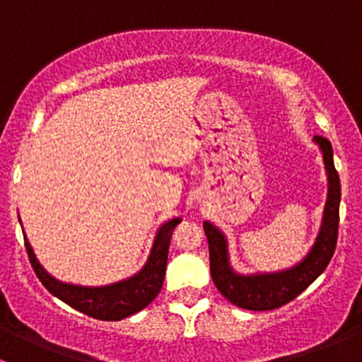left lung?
<instances>
[{"instance_id":"left-lung-1","label":"left lung","mask_w":362,"mask_h":362,"mask_svg":"<svg viewBox=\"0 0 362 362\" xmlns=\"http://www.w3.org/2000/svg\"><path fill=\"white\" fill-rule=\"evenodd\" d=\"M313 141L319 145L326 164L327 199L319 236L312 250L306 254V257H303L301 262L282 272L240 275L229 262L228 240L224 233L215 228L211 222H203L208 250H210V273L215 287L226 299L240 308L254 310V312L280 308L301 294L310 284L315 282L317 276L327 268L333 257L338 240L341 185L333 163V147L329 140L324 136H313Z\"/></svg>"}]
</instances>
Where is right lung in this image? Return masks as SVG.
I'll use <instances>...</instances> for the list:
<instances>
[{
  "label": "right lung",
  "mask_w": 362,
  "mask_h": 362,
  "mask_svg": "<svg viewBox=\"0 0 362 362\" xmlns=\"http://www.w3.org/2000/svg\"><path fill=\"white\" fill-rule=\"evenodd\" d=\"M177 224H180V218H171L158 229L151 255H148L145 266L136 275L101 287H83L59 282L52 275H49L45 268L40 264L25 235L24 243L29 255V262H31L36 276L49 289L50 294L59 298L61 301H64L71 308L78 310V312L86 313L89 317H94V319L120 320L144 310L159 294L164 282V273H166L171 233H173Z\"/></svg>",
  "instance_id": "1"
}]
</instances>
